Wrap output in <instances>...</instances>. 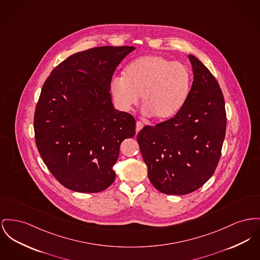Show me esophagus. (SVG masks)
I'll return each mask as SVG.
<instances>
[{"mask_svg":"<svg viewBox=\"0 0 260 260\" xmlns=\"http://www.w3.org/2000/svg\"><path fill=\"white\" fill-rule=\"evenodd\" d=\"M143 125H144L143 122H140V121L137 122V133H138V132L143 127Z\"/></svg>","mask_w":260,"mask_h":260,"instance_id":"esophagus-1","label":"esophagus"}]
</instances>
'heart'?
<instances>
[{"label": "heart", "instance_id": "obj_1", "mask_svg": "<svg viewBox=\"0 0 260 260\" xmlns=\"http://www.w3.org/2000/svg\"><path fill=\"white\" fill-rule=\"evenodd\" d=\"M191 81V72L183 62L150 55L131 62L123 77H113L110 89L122 110L128 111L136 106L141 95L146 115H154L157 120H168L185 104Z\"/></svg>", "mask_w": 260, "mask_h": 260}]
</instances>
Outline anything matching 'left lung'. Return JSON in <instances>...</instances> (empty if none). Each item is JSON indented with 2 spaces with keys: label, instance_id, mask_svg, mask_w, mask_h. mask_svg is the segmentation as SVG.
<instances>
[{
  "label": "left lung",
  "instance_id": "left-lung-1",
  "mask_svg": "<svg viewBox=\"0 0 260 260\" xmlns=\"http://www.w3.org/2000/svg\"><path fill=\"white\" fill-rule=\"evenodd\" d=\"M193 82L182 110L138 135L153 185L166 194H187L214 174L226 134L225 101L218 81L192 55Z\"/></svg>",
  "mask_w": 260,
  "mask_h": 260
}]
</instances>
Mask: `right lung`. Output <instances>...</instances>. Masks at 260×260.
Segmentation results:
<instances>
[{"label":"right lung","instance_id":"add662e5","mask_svg":"<svg viewBox=\"0 0 260 260\" xmlns=\"http://www.w3.org/2000/svg\"><path fill=\"white\" fill-rule=\"evenodd\" d=\"M133 46L95 47L70 56L47 77L34 113L35 142L58 182L99 192L116 178L120 146L136 135V120L114 109L110 82Z\"/></svg>","mask_w":260,"mask_h":260}]
</instances>
